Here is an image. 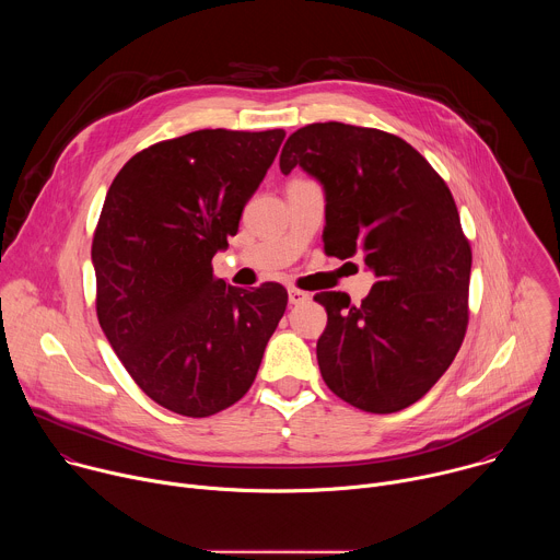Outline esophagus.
Instances as JSON below:
<instances>
[{
	"label": "esophagus",
	"mask_w": 560,
	"mask_h": 560,
	"mask_svg": "<svg viewBox=\"0 0 560 560\" xmlns=\"http://www.w3.org/2000/svg\"><path fill=\"white\" fill-rule=\"evenodd\" d=\"M288 301L292 303V305H299V303H305V301H310V292H303V290H296V288H290L288 290Z\"/></svg>",
	"instance_id": "1"
}]
</instances>
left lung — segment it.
<instances>
[{
  "label": "left lung",
  "mask_w": 560,
  "mask_h": 560,
  "mask_svg": "<svg viewBox=\"0 0 560 560\" xmlns=\"http://www.w3.org/2000/svg\"><path fill=\"white\" fill-rule=\"evenodd\" d=\"M296 166L324 188L326 253L361 257L376 277L361 305L314 296L328 312L318 370L359 410H404L443 376L467 328L471 250L452 192L408 141L339 121L290 135L279 168Z\"/></svg>",
  "instance_id": "1"
}]
</instances>
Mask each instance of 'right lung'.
<instances>
[{"label": "right lung", "instance_id": "obj_1", "mask_svg": "<svg viewBox=\"0 0 560 560\" xmlns=\"http://www.w3.org/2000/svg\"><path fill=\"white\" fill-rule=\"evenodd\" d=\"M283 130H197L137 152L106 195L93 238L100 326L135 383L201 419L242 398L288 305L279 283L212 277Z\"/></svg>", "mask_w": 560, "mask_h": 560}]
</instances>
